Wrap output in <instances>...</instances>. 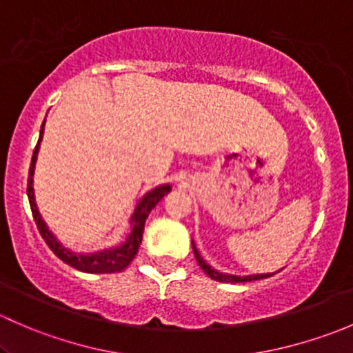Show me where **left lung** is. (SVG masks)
<instances>
[{"instance_id":"left-lung-1","label":"left lung","mask_w":353,"mask_h":353,"mask_svg":"<svg viewBox=\"0 0 353 353\" xmlns=\"http://www.w3.org/2000/svg\"><path fill=\"white\" fill-rule=\"evenodd\" d=\"M193 251H194V256H196V261H198L199 268H201L203 272H205L206 275L210 276V279L216 280V282H223V283H243V282H252V280H261V279H268V276H272V275H270V273H266V275H251V276L223 275V273L215 272V270H213L212 266H208L205 261H203V258H201V256H199V252L196 251V248H194V244H193Z\"/></svg>"}]
</instances>
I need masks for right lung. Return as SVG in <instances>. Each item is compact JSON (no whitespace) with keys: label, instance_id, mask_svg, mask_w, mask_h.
<instances>
[{"label":"right lung","instance_id":"obj_1","mask_svg":"<svg viewBox=\"0 0 353 353\" xmlns=\"http://www.w3.org/2000/svg\"><path fill=\"white\" fill-rule=\"evenodd\" d=\"M42 133H44V124L41 126V137H39L37 145L34 148V155H32L30 169H28V183H27V194H28V203H30L32 215H34L35 225H37L39 232H41L42 239L46 241V244L49 245L52 252L58 256L61 261H65L66 265L73 266V268L80 270L85 273H117L123 272L124 268H128L133 258L137 256L138 248L141 244V237H143V227L145 220H147L148 213L155 208L157 203L160 201L165 194L170 193V186H160L155 188L154 191L143 196L140 203H138L137 210H134L133 216H131V222H133V230H131L130 237L123 245L114 249H105V251L95 252V254H74L70 252L68 249L63 248L58 241L54 239L49 229L46 227V223L42 222L41 215L37 212V206L34 201V188H32V174H34L35 160H37V152H39V143L42 140Z\"/></svg>","mask_w":353,"mask_h":353}]
</instances>
